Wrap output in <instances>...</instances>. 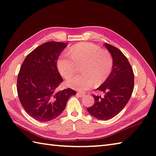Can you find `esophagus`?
Instances as JSON below:
<instances>
[{
    "label": "esophagus",
    "mask_w": 156,
    "mask_h": 156,
    "mask_svg": "<svg viewBox=\"0 0 156 156\" xmlns=\"http://www.w3.org/2000/svg\"><path fill=\"white\" fill-rule=\"evenodd\" d=\"M77 96H79V97H83L84 96V94H83V93H81V92H77Z\"/></svg>",
    "instance_id": "34e87169"
}]
</instances>
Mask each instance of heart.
Listing matches in <instances>:
<instances>
[{
	"label": "heart",
	"mask_w": 156,
	"mask_h": 156,
	"mask_svg": "<svg viewBox=\"0 0 156 156\" xmlns=\"http://www.w3.org/2000/svg\"><path fill=\"white\" fill-rule=\"evenodd\" d=\"M82 74L69 79L66 86L79 91H86L94 83L99 86L107 80L112 70L113 59L105 49L91 43H80L73 45L69 54L61 55L57 61V67L64 78H69L81 66Z\"/></svg>",
	"instance_id": "b5f03b06"
}]
</instances>
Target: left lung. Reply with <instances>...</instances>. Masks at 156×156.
<instances>
[{
	"mask_svg": "<svg viewBox=\"0 0 156 156\" xmlns=\"http://www.w3.org/2000/svg\"><path fill=\"white\" fill-rule=\"evenodd\" d=\"M105 46L113 59V68L109 77L97 90L105 96L93 95L94 105L87 110L91 115L101 120H108L123 110L134 90V75L133 68L123 53L108 43Z\"/></svg>",
	"mask_w": 156,
	"mask_h": 156,
	"instance_id": "8db88e82",
	"label": "left lung"
}]
</instances>
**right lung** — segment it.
<instances>
[{"label":"right lung","mask_w":156,"mask_h":156,"mask_svg":"<svg viewBox=\"0 0 156 156\" xmlns=\"http://www.w3.org/2000/svg\"><path fill=\"white\" fill-rule=\"evenodd\" d=\"M66 43L50 41L35 48L26 57L17 81L20 101L26 113L37 121L46 122L62 113L76 92L70 88L57 91L63 79L56 62Z\"/></svg>","instance_id":"right-lung-1"}]
</instances>
